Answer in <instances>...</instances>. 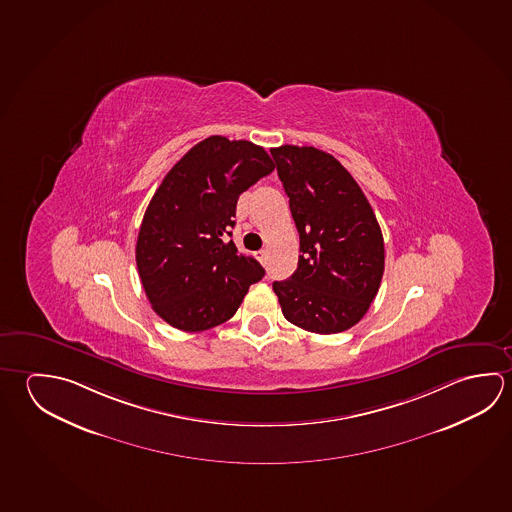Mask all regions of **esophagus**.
<instances>
[{
	"label": "esophagus",
	"mask_w": 512,
	"mask_h": 512,
	"mask_svg": "<svg viewBox=\"0 0 512 512\" xmlns=\"http://www.w3.org/2000/svg\"><path fill=\"white\" fill-rule=\"evenodd\" d=\"M255 257L259 262H266V257H268V252L266 250H260V252L255 253Z\"/></svg>",
	"instance_id": "34e87169"
}]
</instances>
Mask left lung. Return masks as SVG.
Wrapping results in <instances>:
<instances>
[{"mask_svg":"<svg viewBox=\"0 0 512 512\" xmlns=\"http://www.w3.org/2000/svg\"><path fill=\"white\" fill-rule=\"evenodd\" d=\"M271 156L300 234L298 268L273 282L282 313L304 331H347L367 313L385 271L374 210L331 154L280 145Z\"/></svg>","mask_w":512,"mask_h":512,"instance_id":"obj_1","label":"left lung"}]
</instances>
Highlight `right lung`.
Returning a JSON list of instances; mask_svg holds the SVG:
<instances>
[{
  "label": "right lung",
  "mask_w": 512,
  "mask_h": 512,
  "mask_svg": "<svg viewBox=\"0 0 512 512\" xmlns=\"http://www.w3.org/2000/svg\"><path fill=\"white\" fill-rule=\"evenodd\" d=\"M273 169L259 145L208 136L154 192L138 232L136 266L154 313L172 327L199 332L225 323L264 277L259 262L226 239L239 196Z\"/></svg>",
  "instance_id": "1"
}]
</instances>
